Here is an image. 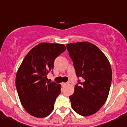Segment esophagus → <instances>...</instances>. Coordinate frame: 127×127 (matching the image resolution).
Wrapping results in <instances>:
<instances>
[{"mask_svg": "<svg viewBox=\"0 0 127 127\" xmlns=\"http://www.w3.org/2000/svg\"><path fill=\"white\" fill-rule=\"evenodd\" d=\"M66 85H67V83H62V86L63 87L65 86Z\"/></svg>", "mask_w": 127, "mask_h": 127, "instance_id": "obj_1", "label": "esophagus"}]
</instances>
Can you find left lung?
I'll list each match as a JSON object with an SVG mask.
<instances>
[{"mask_svg":"<svg viewBox=\"0 0 127 127\" xmlns=\"http://www.w3.org/2000/svg\"><path fill=\"white\" fill-rule=\"evenodd\" d=\"M74 62L76 75L82 77L69 97L74 111L83 116L97 113L105 102L112 80L108 59L97 46L87 41L66 45Z\"/></svg>","mask_w":127,"mask_h":127,"instance_id":"8db88e82","label":"left lung"}]
</instances>
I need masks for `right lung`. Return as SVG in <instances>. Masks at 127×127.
<instances>
[{
	"instance_id": "right-lung-1",
	"label": "right lung",
	"mask_w": 127,
	"mask_h": 127,
	"mask_svg": "<svg viewBox=\"0 0 127 127\" xmlns=\"http://www.w3.org/2000/svg\"><path fill=\"white\" fill-rule=\"evenodd\" d=\"M62 44L41 42L25 56L16 76V87L23 107L36 118L48 116L54 109L61 85L46 83V76L52 71L55 58L65 51Z\"/></svg>"
}]
</instances>
